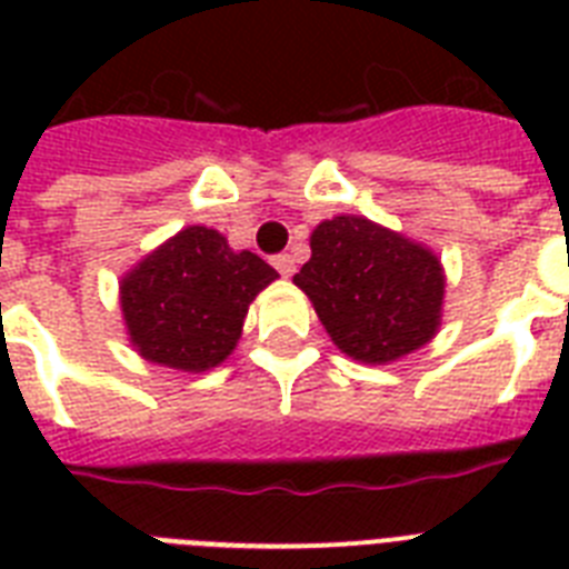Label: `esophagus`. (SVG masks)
I'll return each instance as SVG.
<instances>
[{
	"label": "esophagus",
	"instance_id": "obj_1",
	"mask_svg": "<svg viewBox=\"0 0 569 569\" xmlns=\"http://www.w3.org/2000/svg\"><path fill=\"white\" fill-rule=\"evenodd\" d=\"M271 262H274V268L283 277H292L295 274V259L289 257V253H277V257L271 259Z\"/></svg>",
	"mask_w": 569,
	"mask_h": 569
}]
</instances>
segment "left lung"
Returning <instances> with one entry per match:
<instances>
[{
	"label": "left lung",
	"instance_id": "8db88e82",
	"mask_svg": "<svg viewBox=\"0 0 569 569\" xmlns=\"http://www.w3.org/2000/svg\"><path fill=\"white\" fill-rule=\"evenodd\" d=\"M310 250L292 283L342 355L396 363L437 337L446 271L422 241L363 214H337L312 230Z\"/></svg>",
	"mask_w": 569,
	"mask_h": 569
}]
</instances>
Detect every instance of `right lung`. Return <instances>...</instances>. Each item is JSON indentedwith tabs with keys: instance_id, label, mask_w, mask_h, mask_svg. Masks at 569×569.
<instances>
[{
	"instance_id": "1",
	"label": "right lung",
	"mask_w": 569,
	"mask_h": 569,
	"mask_svg": "<svg viewBox=\"0 0 569 569\" xmlns=\"http://www.w3.org/2000/svg\"><path fill=\"white\" fill-rule=\"evenodd\" d=\"M277 277L212 227H186L120 277L129 346L156 366L209 372L232 355L248 307Z\"/></svg>"
}]
</instances>
